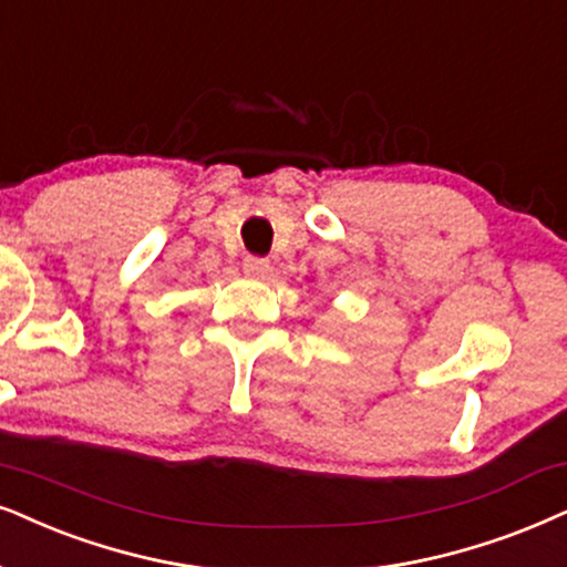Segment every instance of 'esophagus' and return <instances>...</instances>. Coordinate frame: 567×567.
Segmentation results:
<instances>
[{"label":"esophagus","mask_w":567,"mask_h":567,"mask_svg":"<svg viewBox=\"0 0 567 567\" xmlns=\"http://www.w3.org/2000/svg\"><path fill=\"white\" fill-rule=\"evenodd\" d=\"M269 269H271V264L267 259H261V256H246V259H243V271L254 279L267 277Z\"/></svg>","instance_id":"1"}]
</instances>
